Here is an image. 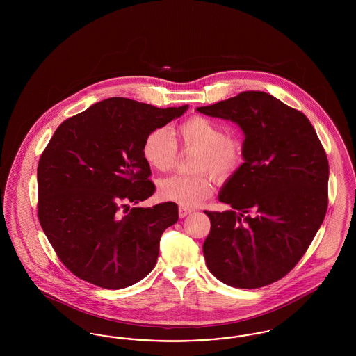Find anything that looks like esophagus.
I'll return each instance as SVG.
<instances>
[{"mask_svg": "<svg viewBox=\"0 0 356 356\" xmlns=\"http://www.w3.org/2000/svg\"><path fill=\"white\" fill-rule=\"evenodd\" d=\"M192 212L191 208H186V207H179V216L180 218H186V215H189Z\"/></svg>", "mask_w": 356, "mask_h": 356, "instance_id": "1", "label": "esophagus"}]
</instances>
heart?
<instances>
[{"mask_svg":"<svg viewBox=\"0 0 356 356\" xmlns=\"http://www.w3.org/2000/svg\"><path fill=\"white\" fill-rule=\"evenodd\" d=\"M184 149L199 151L193 172H209L218 180H227L236 173L244 160V145L213 120L193 116L176 128ZM143 156L148 165L159 172L172 170L177 159V143L168 129L157 128L143 143ZM213 192L211 179L205 175L170 176L159 183V196L181 207H197Z\"/></svg>","mask_w":356,"mask_h":356,"instance_id":"obj_1","label":"heart"}]
</instances>
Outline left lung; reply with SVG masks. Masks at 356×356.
I'll use <instances>...</instances> for the list:
<instances>
[{
    "mask_svg": "<svg viewBox=\"0 0 356 356\" xmlns=\"http://www.w3.org/2000/svg\"><path fill=\"white\" fill-rule=\"evenodd\" d=\"M241 128L244 163L221 188L232 209L208 212V270L224 284L260 288L303 257L328 204V160L305 115L259 90L197 108Z\"/></svg>",
    "mask_w": 356,
    "mask_h": 356,
    "instance_id": "8db88e82",
    "label": "left lung"
}]
</instances>
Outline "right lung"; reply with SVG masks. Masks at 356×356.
<instances>
[{
	"instance_id": "1",
	"label": "right lung",
	"mask_w": 356,
	"mask_h": 356,
	"mask_svg": "<svg viewBox=\"0 0 356 356\" xmlns=\"http://www.w3.org/2000/svg\"><path fill=\"white\" fill-rule=\"evenodd\" d=\"M186 109L112 97L56 129L37 167L38 220L73 275L120 289L152 271L160 237L179 220L177 205L129 209L128 203L154 192L143 156L145 137Z\"/></svg>"
}]
</instances>
